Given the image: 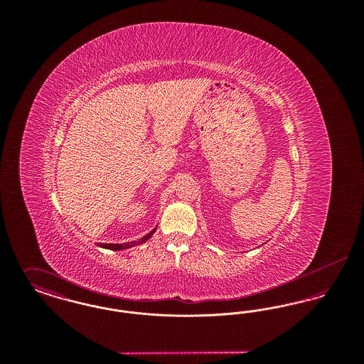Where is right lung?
I'll return each instance as SVG.
<instances>
[{"label":"right lung","instance_id":"obj_1","mask_svg":"<svg viewBox=\"0 0 364 364\" xmlns=\"http://www.w3.org/2000/svg\"><path fill=\"white\" fill-rule=\"evenodd\" d=\"M156 226L150 232V233H147L146 236H143L139 242H122V244H110V242H98V245L100 247H102V248H107V250H113V251H122V250H127V248H131V247H135V245H139V244H141V242H147L154 233H156Z\"/></svg>","mask_w":364,"mask_h":364}]
</instances>
